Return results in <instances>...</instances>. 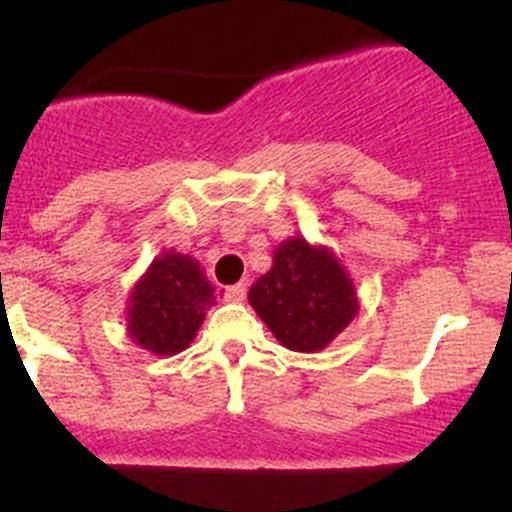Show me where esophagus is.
<instances>
[{
  "label": "esophagus",
  "mask_w": 512,
  "mask_h": 512,
  "mask_svg": "<svg viewBox=\"0 0 512 512\" xmlns=\"http://www.w3.org/2000/svg\"><path fill=\"white\" fill-rule=\"evenodd\" d=\"M247 294V287L245 285H232V287H225L220 289V297L225 299V302H242Z\"/></svg>",
  "instance_id": "obj_1"
}]
</instances>
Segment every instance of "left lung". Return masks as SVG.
Here are the masks:
<instances>
[{
    "mask_svg": "<svg viewBox=\"0 0 512 512\" xmlns=\"http://www.w3.org/2000/svg\"><path fill=\"white\" fill-rule=\"evenodd\" d=\"M257 317L292 352H319L359 312L354 282L329 247L289 237L275 250L272 270L247 294Z\"/></svg>",
    "mask_w": 512,
    "mask_h": 512,
    "instance_id": "8db88e82",
    "label": "left lung"
}]
</instances>
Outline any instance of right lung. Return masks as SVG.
Masks as SVG:
<instances>
[{
	"mask_svg": "<svg viewBox=\"0 0 512 512\" xmlns=\"http://www.w3.org/2000/svg\"><path fill=\"white\" fill-rule=\"evenodd\" d=\"M213 292L198 260L175 250L160 252L128 299V334L151 354L183 352L215 304Z\"/></svg>",
	"mask_w": 512,
	"mask_h": 512,
	"instance_id": "1",
	"label": "right lung"
}]
</instances>
